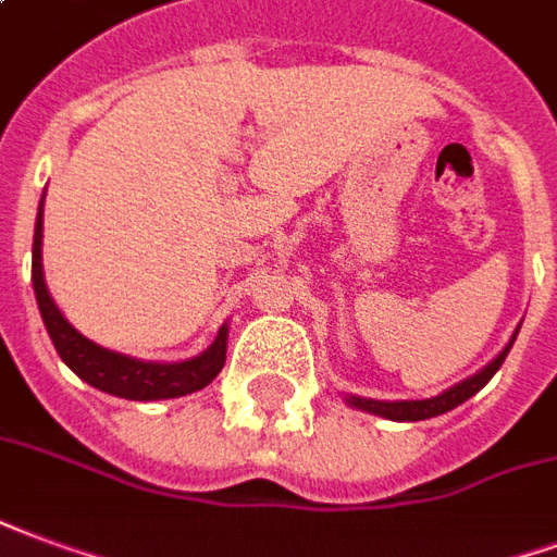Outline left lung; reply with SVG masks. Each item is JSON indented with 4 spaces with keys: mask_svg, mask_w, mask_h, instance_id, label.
<instances>
[{
    "mask_svg": "<svg viewBox=\"0 0 557 557\" xmlns=\"http://www.w3.org/2000/svg\"><path fill=\"white\" fill-rule=\"evenodd\" d=\"M513 339H517V336H513ZM513 339L508 342V348L498 354L496 360L490 362L487 369H481L478 374L467 377L463 383H457V386L446 389L443 395H436V398H425V401H374V398H357V395H351L348 405L360 407V410H369V413L386 416V419H393V422H419V419H434V416L440 413H448V410H455L457 405H463L467 398H472V395L498 372V366L508 357Z\"/></svg>",
    "mask_w": 557,
    "mask_h": 557,
    "instance_id": "1",
    "label": "left lung"
}]
</instances>
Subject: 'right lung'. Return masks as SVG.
I'll return each mask as SVG.
<instances>
[{"label": "right lung", "mask_w": 557, "mask_h": 557, "mask_svg": "<svg viewBox=\"0 0 557 557\" xmlns=\"http://www.w3.org/2000/svg\"><path fill=\"white\" fill-rule=\"evenodd\" d=\"M40 238H44V200L37 212L35 224V247H32V283H35V298L47 324L49 339L55 351L82 381L97 386L102 393L129 398V401H164V398H180V395L197 393L215 381V374L224 369L226 360V327H221L215 342L206 348L200 357L185 362H141L123 357V354L106 351L100 345L85 339L73 324L49 298L47 283H44V265H40Z\"/></svg>", "instance_id": "add662e5"}]
</instances>
